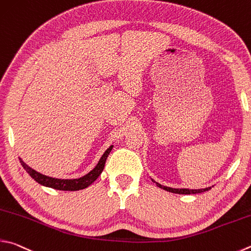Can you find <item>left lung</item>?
<instances>
[{
  "label": "left lung",
  "instance_id": "8db88e82",
  "mask_svg": "<svg viewBox=\"0 0 251 251\" xmlns=\"http://www.w3.org/2000/svg\"><path fill=\"white\" fill-rule=\"evenodd\" d=\"M152 180V179H151ZM154 183L157 184V186H159L160 189H163L166 191H169L171 193H176V194H197V193H202L205 192V191H208L211 188H205V189H199V190H190V189H173V188H169V186H165V185H161L160 183H158V182L153 181Z\"/></svg>",
  "mask_w": 251,
  "mask_h": 251
}]
</instances>
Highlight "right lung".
Returning <instances> with one entry per match:
<instances>
[{
	"mask_svg": "<svg viewBox=\"0 0 251 251\" xmlns=\"http://www.w3.org/2000/svg\"><path fill=\"white\" fill-rule=\"evenodd\" d=\"M112 148L113 146H110V147L105 150V152L103 153V156L101 157V159H100L98 165L94 167L93 170H91L88 175L78 177V179H57V177L45 176L34 169H31V168L29 166H27L21 158H20V161L23 168L26 170V172L28 173V175L33 177L36 182H38L39 184L47 186V188H52V189L61 190V191H78V190L88 188L90 184H92L93 182L98 179L99 176L101 175L104 169L105 161L108 157V154L111 152Z\"/></svg>",
	"mask_w": 251,
	"mask_h": 251,
	"instance_id": "right-lung-1",
	"label": "right lung"
}]
</instances>
